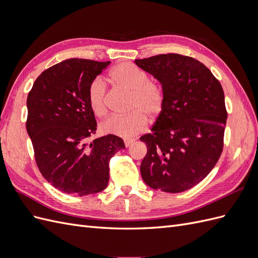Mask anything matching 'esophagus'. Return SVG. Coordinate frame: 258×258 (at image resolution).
I'll return each mask as SVG.
<instances>
[{"label": "esophagus", "instance_id": "esophagus-1", "mask_svg": "<svg viewBox=\"0 0 258 258\" xmlns=\"http://www.w3.org/2000/svg\"><path fill=\"white\" fill-rule=\"evenodd\" d=\"M135 139H124V145H126V147H129L135 143Z\"/></svg>", "mask_w": 258, "mask_h": 258}]
</instances>
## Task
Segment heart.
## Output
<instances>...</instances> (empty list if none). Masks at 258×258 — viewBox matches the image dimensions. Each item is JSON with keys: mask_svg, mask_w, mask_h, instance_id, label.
Listing matches in <instances>:
<instances>
[{"mask_svg": "<svg viewBox=\"0 0 258 258\" xmlns=\"http://www.w3.org/2000/svg\"><path fill=\"white\" fill-rule=\"evenodd\" d=\"M111 79L120 87L132 92L130 110L127 115H112L102 122L103 134L120 138H131L142 132L147 123V117L158 115L165 102L160 85L150 81L148 75L131 63H121L114 68ZM88 101L97 116L103 117L107 112L106 83L102 77H96L89 84Z\"/></svg>", "mask_w": 258, "mask_h": 258, "instance_id": "b5f03b06", "label": "heart"}]
</instances>
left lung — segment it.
I'll return each instance as SVG.
<instances>
[{
	"instance_id": "left-lung-1",
	"label": "left lung",
	"mask_w": 258,
	"mask_h": 258,
	"mask_svg": "<svg viewBox=\"0 0 258 258\" xmlns=\"http://www.w3.org/2000/svg\"><path fill=\"white\" fill-rule=\"evenodd\" d=\"M135 62L160 83L165 96L152 134L140 138L147 147L142 178L153 189L185 191L211 172L222 154L227 120L222 85L204 63L178 53Z\"/></svg>"
}]
</instances>
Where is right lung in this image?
<instances>
[{"label":"right lung","instance_id":"right-lung-1","mask_svg":"<svg viewBox=\"0 0 258 258\" xmlns=\"http://www.w3.org/2000/svg\"><path fill=\"white\" fill-rule=\"evenodd\" d=\"M110 61L68 59L37 77L27 99V131L42 175L53 187L86 196L107 187L108 162L124 148L107 135L89 142L97 121L88 101L89 84Z\"/></svg>","mask_w":258,"mask_h":258}]
</instances>
